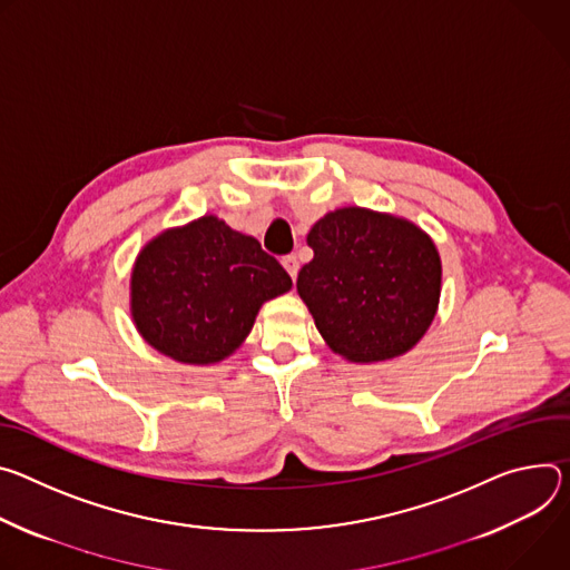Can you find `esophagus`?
Returning a JSON list of instances; mask_svg holds the SVG:
<instances>
[{"mask_svg": "<svg viewBox=\"0 0 570 570\" xmlns=\"http://www.w3.org/2000/svg\"><path fill=\"white\" fill-rule=\"evenodd\" d=\"M283 267H285L287 274L296 281V274H298V261H296V256H285V258H283Z\"/></svg>", "mask_w": 570, "mask_h": 570, "instance_id": "esophagus-1", "label": "esophagus"}]
</instances>
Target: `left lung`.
I'll list each match as a JSON object with an SVG mask.
<instances>
[{
    "label": "left lung",
    "mask_w": 570,
    "mask_h": 570,
    "mask_svg": "<svg viewBox=\"0 0 570 570\" xmlns=\"http://www.w3.org/2000/svg\"><path fill=\"white\" fill-rule=\"evenodd\" d=\"M314 258L296 289L328 346L353 362H381L410 351L434 320L441 263L414 224L342 208L307 233Z\"/></svg>",
    "instance_id": "8db88e82"
}]
</instances>
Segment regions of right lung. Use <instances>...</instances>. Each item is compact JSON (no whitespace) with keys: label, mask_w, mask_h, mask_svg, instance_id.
I'll return each mask as SVG.
<instances>
[{"label":"right lung","mask_w":570,"mask_h":570,"mask_svg":"<svg viewBox=\"0 0 570 570\" xmlns=\"http://www.w3.org/2000/svg\"><path fill=\"white\" fill-rule=\"evenodd\" d=\"M292 287L261 242L202 217L149 242L131 278L134 320L160 353L210 364L250 333L261 305Z\"/></svg>","instance_id":"obj_1"}]
</instances>
